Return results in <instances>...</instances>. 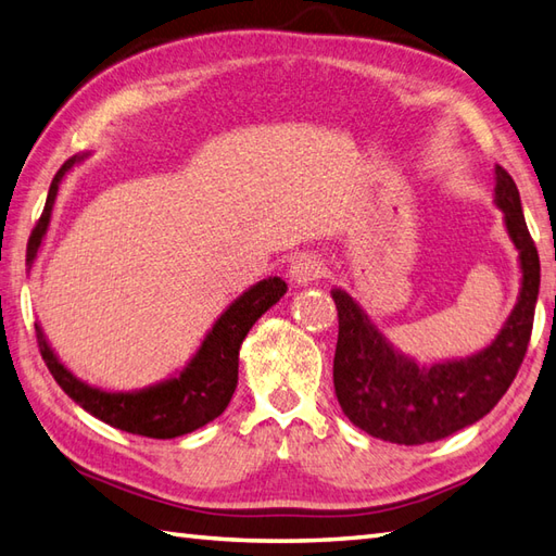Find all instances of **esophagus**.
<instances>
[{"instance_id":"obj_1","label":"esophagus","mask_w":556,"mask_h":556,"mask_svg":"<svg viewBox=\"0 0 556 556\" xmlns=\"http://www.w3.org/2000/svg\"><path fill=\"white\" fill-rule=\"evenodd\" d=\"M288 276L294 286H309V282L324 276V262L316 254H300L290 262Z\"/></svg>"}]
</instances>
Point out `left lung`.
<instances>
[{
    "mask_svg": "<svg viewBox=\"0 0 556 556\" xmlns=\"http://www.w3.org/2000/svg\"><path fill=\"white\" fill-rule=\"evenodd\" d=\"M495 204L519 252L521 288L509 318L480 352L418 364L394 348L350 292L330 290L340 318L332 382L344 416L368 435L397 445H426L480 421L509 390L533 330L540 256L526 226L519 188L502 166H495Z\"/></svg>",
    "mask_w": 556,
    "mask_h": 556,
    "instance_id": "left-lung-1",
    "label": "left lung"
}]
</instances>
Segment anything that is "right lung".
<instances>
[{
    "mask_svg": "<svg viewBox=\"0 0 556 556\" xmlns=\"http://www.w3.org/2000/svg\"><path fill=\"white\" fill-rule=\"evenodd\" d=\"M85 156L88 154L71 156L59 168L52 185H49L45 212L28 240V268L35 264L37 252H40L42 240L49 230L61 180H64L73 164L83 162ZM286 292V280L278 276L258 280L256 286L244 290L236 302H230L228 309L214 320V326L204 336L200 350L192 354V359L180 371L140 390L111 392L80 380L61 364L40 324H35L37 344H40L42 359L61 390L73 402L80 404L85 412H90L100 421L118 430H126V433L132 435L170 440L192 433V430L206 426L226 412L232 392L238 388V362L242 340L256 320L262 318V314H266Z\"/></svg>",
    "mask_w": 556,
    "mask_h": 556,
    "instance_id": "1",
    "label": "right lung"
}]
</instances>
